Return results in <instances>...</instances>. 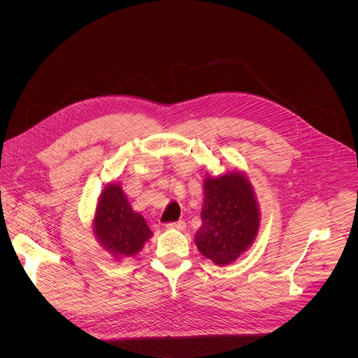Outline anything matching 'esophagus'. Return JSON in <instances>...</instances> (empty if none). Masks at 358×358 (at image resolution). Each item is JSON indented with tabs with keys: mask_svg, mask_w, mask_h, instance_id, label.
<instances>
[{
	"mask_svg": "<svg viewBox=\"0 0 358 358\" xmlns=\"http://www.w3.org/2000/svg\"><path fill=\"white\" fill-rule=\"evenodd\" d=\"M169 229H178V231H182L185 229V222L184 221H177V222H169L166 225Z\"/></svg>",
	"mask_w": 358,
	"mask_h": 358,
	"instance_id": "esophagus-1",
	"label": "esophagus"
}]
</instances>
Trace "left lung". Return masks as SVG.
<instances>
[{
	"mask_svg": "<svg viewBox=\"0 0 358 358\" xmlns=\"http://www.w3.org/2000/svg\"><path fill=\"white\" fill-rule=\"evenodd\" d=\"M202 225L195 234L198 250L215 265H229L252 245L259 229V208L242 173L203 181Z\"/></svg>",
	"mask_w": 358,
	"mask_h": 358,
	"instance_id": "1",
	"label": "left lung"
}]
</instances>
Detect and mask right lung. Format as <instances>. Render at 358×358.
I'll return each mask as SVG.
<instances>
[{
	"instance_id": "1",
	"label": "right lung",
	"mask_w": 358,
	"mask_h": 358,
	"mask_svg": "<svg viewBox=\"0 0 358 358\" xmlns=\"http://www.w3.org/2000/svg\"><path fill=\"white\" fill-rule=\"evenodd\" d=\"M93 231L99 243L119 259L134 257L152 235L143 215L131 210L116 182L109 184L99 196Z\"/></svg>"
}]
</instances>
